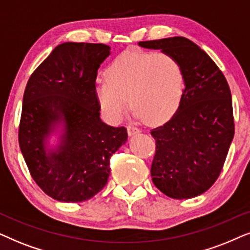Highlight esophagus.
I'll use <instances>...</instances> for the list:
<instances>
[{"label":"esophagus","mask_w":250,"mask_h":250,"mask_svg":"<svg viewBox=\"0 0 250 250\" xmlns=\"http://www.w3.org/2000/svg\"><path fill=\"white\" fill-rule=\"evenodd\" d=\"M127 130H128V135L129 136H134V135L138 134V132H139V129L134 127V125H128Z\"/></svg>","instance_id":"34e87169"}]
</instances>
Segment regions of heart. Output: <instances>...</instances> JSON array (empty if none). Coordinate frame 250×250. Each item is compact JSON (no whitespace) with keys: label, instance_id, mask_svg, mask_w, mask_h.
I'll list each match as a JSON object with an SVG mask.
<instances>
[{"label":"heart","instance_id":"heart-1","mask_svg":"<svg viewBox=\"0 0 250 250\" xmlns=\"http://www.w3.org/2000/svg\"><path fill=\"white\" fill-rule=\"evenodd\" d=\"M106 80L96 83V97L106 118L118 122L129 107L151 125L167 122L178 111L184 95V72L166 53L127 50L105 69Z\"/></svg>","mask_w":250,"mask_h":250}]
</instances>
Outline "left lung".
<instances>
[{"label":"left lung","mask_w":250,"mask_h":250,"mask_svg":"<svg viewBox=\"0 0 250 250\" xmlns=\"http://www.w3.org/2000/svg\"><path fill=\"white\" fill-rule=\"evenodd\" d=\"M138 44L171 56L184 72L178 111L151 131L156 145L152 181L172 199L198 197L218 178L234 136L228 81L207 53L183 36Z\"/></svg>","instance_id":"1"}]
</instances>
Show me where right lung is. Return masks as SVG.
I'll return each instance as SVG.
<instances>
[{
  "label": "right lung",
  "instance_id": "right-lung-1",
  "mask_svg": "<svg viewBox=\"0 0 250 250\" xmlns=\"http://www.w3.org/2000/svg\"><path fill=\"white\" fill-rule=\"evenodd\" d=\"M109 50L102 43H62L26 85L19 146L33 179L55 200L82 202L102 191L109 159L127 142V129L111 127L99 116L96 78ZM59 126L60 144L46 149Z\"/></svg>",
  "mask_w": 250,
  "mask_h": 250
}]
</instances>
